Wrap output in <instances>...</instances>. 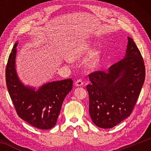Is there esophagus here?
<instances>
[{
	"label": "esophagus",
	"instance_id": "34e87169",
	"mask_svg": "<svg viewBox=\"0 0 151 151\" xmlns=\"http://www.w3.org/2000/svg\"><path fill=\"white\" fill-rule=\"evenodd\" d=\"M75 85L76 86H81L83 85V81L82 79H78L77 81L75 82Z\"/></svg>",
	"mask_w": 151,
	"mask_h": 151
}]
</instances>
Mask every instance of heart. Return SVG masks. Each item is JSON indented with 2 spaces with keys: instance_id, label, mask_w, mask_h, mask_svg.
<instances>
[{
  "instance_id": "b5f03b06",
  "label": "heart",
  "mask_w": 151,
  "mask_h": 151,
  "mask_svg": "<svg viewBox=\"0 0 151 151\" xmlns=\"http://www.w3.org/2000/svg\"><path fill=\"white\" fill-rule=\"evenodd\" d=\"M92 48V45L89 42H83L72 48L67 54L69 60H75L85 57L89 52L86 57V66L88 68H95L99 65L101 60V52L99 48Z\"/></svg>"
}]
</instances>
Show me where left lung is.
Wrapping results in <instances>:
<instances>
[{
  "instance_id": "left-lung-1",
  "label": "left lung",
  "mask_w": 151,
  "mask_h": 151,
  "mask_svg": "<svg viewBox=\"0 0 151 151\" xmlns=\"http://www.w3.org/2000/svg\"><path fill=\"white\" fill-rule=\"evenodd\" d=\"M88 77L89 113L96 126L111 129L131 115L145 78L144 60L134 40L128 37L124 58Z\"/></svg>"
}]
</instances>
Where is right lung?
I'll list each match as a JSON object with an SVG mask.
<instances>
[{"mask_svg":"<svg viewBox=\"0 0 151 151\" xmlns=\"http://www.w3.org/2000/svg\"><path fill=\"white\" fill-rule=\"evenodd\" d=\"M17 45H14L5 71L10 96L20 118L38 129H50L57 123L64 99L73 88V81L67 78L50 82L37 91L25 86L15 69Z\"/></svg>","mask_w":151,"mask_h":151,"instance_id":"add662e5","label":"right lung"}]
</instances>
